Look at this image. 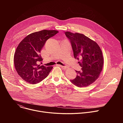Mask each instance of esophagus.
Returning a JSON list of instances; mask_svg holds the SVG:
<instances>
[{
    "label": "esophagus",
    "mask_w": 123,
    "mask_h": 123,
    "mask_svg": "<svg viewBox=\"0 0 123 123\" xmlns=\"http://www.w3.org/2000/svg\"><path fill=\"white\" fill-rule=\"evenodd\" d=\"M57 66H59V67H61L63 69H67L68 68V67H67V66H61V65H58Z\"/></svg>",
    "instance_id": "34e87169"
}]
</instances>
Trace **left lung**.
Listing matches in <instances>:
<instances>
[{"mask_svg":"<svg viewBox=\"0 0 123 123\" xmlns=\"http://www.w3.org/2000/svg\"><path fill=\"white\" fill-rule=\"evenodd\" d=\"M65 34L71 43L74 57L80 60V71H76L77 76L71 82L78 87L87 86L99 77L104 64L102 50L94 41L84 34L66 31Z\"/></svg>","mask_w":123,"mask_h":123,"instance_id":"8db88e82","label":"left lung"}]
</instances>
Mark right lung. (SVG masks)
Instances as JSON below:
<instances>
[{
    "mask_svg": "<svg viewBox=\"0 0 123 123\" xmlns=\"http://www.w3.org/2000/svg\"><path fill=\"white\" fill-rule=\"evenodd\" d=\"M58 31L44 30L31 33L25 37L17 46L14 55V64L18 74L26 82L37 84L45 79L52 67H46L40 63V55L46 41Z\"/></svg>",
    "mask_w": 123,
    "mask_h": 123,
    "instance_id": "add662e5",
    "label": "right lung"
}]
</instances>
